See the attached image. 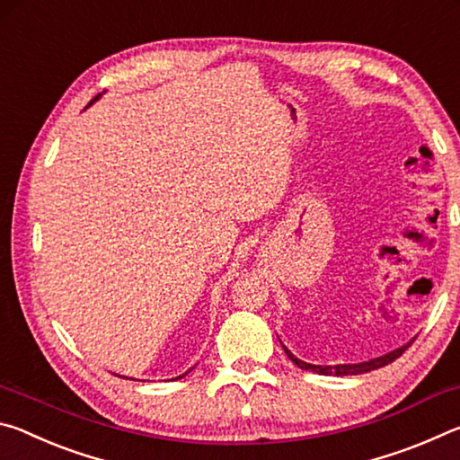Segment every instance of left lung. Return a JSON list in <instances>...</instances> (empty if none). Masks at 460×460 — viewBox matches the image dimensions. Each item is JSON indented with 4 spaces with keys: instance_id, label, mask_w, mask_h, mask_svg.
I'll use <instances>...</instances> for the list:
<instances>
[{
    "instance_id": "left-lung-1",
    "label": "left lung",
    "mask_w": 460,
    "mask_h": 460,
    "mask_svg": "<svg viewBox=\"0 0 460 460\" xmlns=\"http://www.w3.org/2000/svg\"><path fill=\"white\" fill-rule=\"evenodd\" d=\"M410 345V342H408ZM408 345H402L398 349H394V351H389L381 357H376V359H369V361H363V363H341V365H313V363H306V361H300L298 357H294L292 351H288L284 347V351L288 355V359H290L294 365H298L300 369L305 371H314L318 376H361V373H367L373 369H379V367H385L387 363H392L398 359V357L406 351Z\"/></svg>"
}]
</instances>
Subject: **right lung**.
<instances>
[{
	"instance_id": "right-lung-1",
	"label": "right lung",
	"mask_w": 460,
	"mask_h": 460,
	"mask_svg": "<svg viewBox=\"0 0 460 460\" xmlns=\"http://www.w3.org/2000/svg\"><path fill=\"white\" fill-rule=\"evenodd\" d=\"M99 97H101V95H97V97H95V99H93V101H91V103H89V105H93V103H95V101H97V99H99ZM189 371H190V369H189ZM189 371H186V373H189ZM186 373H182V376H178V377H174V379H181V377H184V376H186ZM118 377H121V376H118Z\"/></svg>"
}]
</instances>
